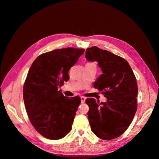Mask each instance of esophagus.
Returning a JSON list of instances; mask_svg holds the SVG:
<instances>
[{"label": "esophagus", "mask_w": 159, "mask_h": 159, "mask_svg": "<svg viewBox=\"0 0 159 159\" xmlns=\"http://www.w3.org/2000/svg\"><path fill=\"white\" fill-rule=\"evenodd\" d=\"M85 99H86V98H85V97H84V96H81V103H85Z\"/></svg>", "instance_id": "34e87169"}]
</instances>
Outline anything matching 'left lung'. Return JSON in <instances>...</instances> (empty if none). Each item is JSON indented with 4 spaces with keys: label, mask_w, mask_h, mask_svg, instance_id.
<instances>
[{
    "label": "left lung",
    "mask_w": 159,
    "mask_h": 159,
    "mask_svg": "<svg viewBox=\"0 0 159 159\" xmlns=\"http://www.w3.org/2000/svg\"><path fill=\"white\" fill-rule=\"evenodd\" d=\"M85 58L98 62L102 74L94 88L103 91L107 99L100 103L93 98L85 100L91 129L103 140H111L126 131L137 111L136 78L125 60L97 46L86 49Z\"/></svg>",
    "instance_id": "8db88e82"
}]
</instances>
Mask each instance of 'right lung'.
<instances>
[{
  "instance_id": "obj_1",
  "label": "right lung",
  "mask_w": 159,
  "mask_h": 159,
  "mask_svg": "<svg viewBox=\"0 0 159 159\" xmlns=\"http://www.w3.org/2000/svg\"><path fill=\"white\" fill-rule=\"evenodd\" d=\"M84 51L67 48L46 52L28 71L23 87L26 110L33 127L47 139L57 140L71 131L81 99L66 97L59 88L68 81L70 69Z\"/></svg>"
}]
</instances>
